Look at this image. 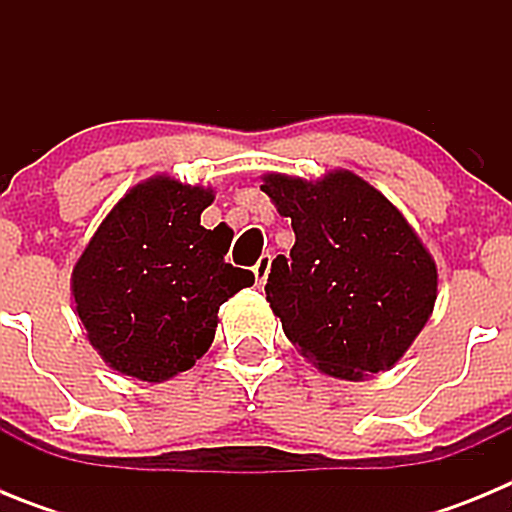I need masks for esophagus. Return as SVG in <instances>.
Listing matches in <instances>:
<instances>
[{"mask_svg": "<svg viewBox=\"0 0 512 512\" xmlns=\"http://www.w3.org/2000/svg\"><path fill=\"white\" fill-rule=\"evenodd\" d=\"M269 271H271V253H264V256L256 261V266H253V277H256V284H259V287H264L266 284Z\"/></svg>", "mask_w": 512, "mask_h": 512, "instance_id": "obj_1", "label": "esophagus"}]
</instances>
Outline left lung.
I'll use <instances>...</instances> for the list:
<instances>
[{"label": "left lung", "mask_w": 512, "mask_h": 512, "mask_svg": "<svg viewBox=\"0 0 512 512\" xmlns=\"http://www.w3.org/2000/svg\"><path fill=\"white\" fill-rule=\"evenodd\" d=\"M295 246L271 261L266 300L284 336L328 377L392 369L431 318L438 269L413 225L354 171L318 182L264 174Z\"/></svg>", "instance_id": "left-lung-1"}]
</instances>
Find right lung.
<instances>
[{"instance_id": "obj_1", "label": "right lung", "mask_w": 512, "mask_h": 512, "mask_svg": "<svg viewBox=\"0 0 512 512\" xmlns=\"http://www.w3.org/2000/svg\"><path fill=\"white\" fill-rule=\"evenodd\" d=\"M210 187L156 174L135 184L81 251L71 297L89 343L117 374L166 382L210 348L217 310L251 287L225 264L230 228L200 225Z\"/></svg>"}]
</instances>
